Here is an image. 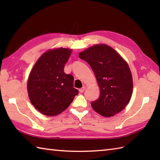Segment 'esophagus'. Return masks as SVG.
Segmentation results:
<instances>
[{"label":"esophagus","mask_w":160,"mask_h":160,"mask_svg":"<svg viewBox=\"0 0 160 160\" xmlns=\"http://www.w3.org/2000/svg\"><path fill=\"white\" fill-rule=\"evenodd\" d=\"M85 89H86L85 87H82V88H80V89H79V91H80V93H82V92H84V91L85 90Z\"/></svg>","instance_id":"esophagus-1"}]
</instances>
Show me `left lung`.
I'll use <instances>...</instances> for the list:
<instances>
[{
    "instance_id": "1",
    "label": "left lung",
    "mask_w": 160,
    "mask_h": 160,
    "mask_svg": "<svg viewBox=\"0 0 160 160\" xmlns=\"http://www.w3.org/2000/svg\"><path fill=\"white\" fill-rule=\"evenodd\" d=\"M96 75L100 89L98 100L91 104L104 117L113 116L128 104L132 92L131 72L125 60L105 45H96L80 53Z\"/></svg>"
}]
</instances>
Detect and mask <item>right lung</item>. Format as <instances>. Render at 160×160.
<instances>
[{
  "mask_svg": "<svg viewBox=\"0 0 160 160\" xmlns=\"http://www.w3.org/2000/svg\"><path fill=\"white\" fill-rule=\"evenodd\" d=\"M71 50L58 48L47 52L36 62L29 74V99L40 113L54 116L72 102L78 91L73 88V76L64 72Z\"/></svg>",
  "mask_w": 160,
  "mask_h": 160,
  "instance_id": "obj_1",
  "label": "right lung"
}]
</instances>
